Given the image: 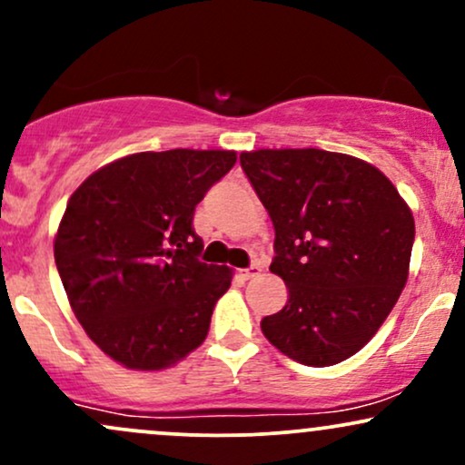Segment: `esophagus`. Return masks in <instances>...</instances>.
I'll use <instances>...</instances> for the list:
<instances>
[{"mask_svg": "<svg viewBox=\"0 0 465 465\" xmlns=\"http://www.w3.org/2000/svg\"><path fill=\"white\" fill-rule=\"evenodd\" d=\"M260 271H262V266H260V264H251L249 269L240 271V277H242V280H251V277L260 275Z\"/></svg>", "mask_w": 465, "mask_h": 465, "instance_id": "1", "label": "esophagus"}]
</instances>
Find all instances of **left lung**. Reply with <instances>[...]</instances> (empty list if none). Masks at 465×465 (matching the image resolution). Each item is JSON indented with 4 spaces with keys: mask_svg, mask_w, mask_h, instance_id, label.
<instances>
[{
    "mask_svg": "<svg viewBox=\"0 0 465 465\" xmlns=\"http://www.w3.org/2000/svg\"><path fill=\"white\" fill-rule=\"evenodd\" d=\"M275 227L271 273L288 288L260 328L288 359L328 367L378 332L409 277L415 223L371 163L319 148L240 154Z\"/></svg>",
    "mask_w": 465,
    "mask_h": 465,
    "instance_id": "8db88e82",
    "label": "left lung"
}]
</instances>
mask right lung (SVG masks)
Masks as SVG:
<instances>
[{
  "label": "right lung",
  "mask_w": 465,
  "mask_h": 465,
  "mask_svg": "<svg viewBox=\"0 0 465 465\" xmlns=\"http://www.w3.org/2000/svg\"><path fill=\"white\" fill-rule=\"evenodd\" d=\"M233 151L135 153L69 196L54 260L89 339L129 370L173 367L205 341L232 269L201 262L192 218Z\"/></svg>",
  "instance_id": "obj_1"
}]
</instances>
